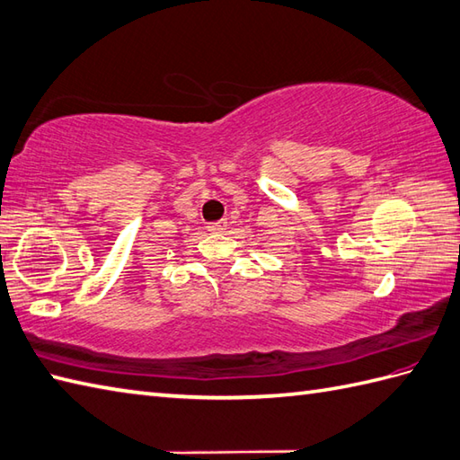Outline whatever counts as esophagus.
Instances as JSON below:
<instances>
[{"instance_id":"esophagus-1","label":"esophagus","mask_w":460,"mask_h":460,"mask_svg":"<svg viewBox=\"0 0 460 460\" xmlns=\"http://www.w3.org/2000/svg\"><path fill=\"white\" fill-rule=\"evenodd\" d=\"M228 228V222L226 220H218V222H214V224H210L208 226V230H212V232H224Z\"/></svg>"}]
</instances>
